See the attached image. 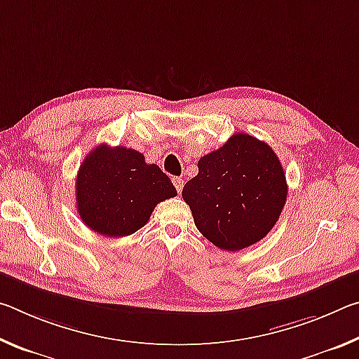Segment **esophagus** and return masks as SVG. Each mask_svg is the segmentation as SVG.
<instances>
[{"mask_svg": "<svg viewBox=\"0 0 359 359\" xmlns=\"http://www.w3.org/2000/svg\"><path fill=\"white\" fill-rule=\"evenodd\" d=\"M172 184H174V187H175V190H177V193L180 194V191H182V187H184V179L182 177H172Z\"/></svg>", "mask_w": 359, "mask_h": 359, "instance_id": "1", "label": "esophagus"}]
</instances>
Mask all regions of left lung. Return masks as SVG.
<instances>
[{
    "mask_svg": "<svg viewBox=\"0 0 359 359\" xmlns=\"http://www.w3.org/2000/svg\"><path fill=\"white\" fill-rule=\"evenodd\" d=\"M282 163L269 145L245 133L199 158L182 196L194 224L222 250L253 245L274 228L287 201Z\"/></svg>",
    "mask_w": 359,
    "mask_h": 359,
    "instance_id": "1",
    "label": "left lung"
}]
</instances>
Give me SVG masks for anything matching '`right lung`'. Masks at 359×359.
<instances>
[{
    "label": "right lung",
    "instance_id": "add662e5",
    "mask_svg": "<svg viewBox=\"0 0 359 359\" xmlns=\"http://www.w3.org/2000/svg\"><path fill=\"white\" fill-rule=\"evenodd\" d=\"M177 191L156 165L123 145L101 144L85 156L76 179L77 212L85 226L107 238L141 229L155 205Z\"/></svg>",
    "mask_w": 359,
    "mask_h": 359
}]
</instances>
